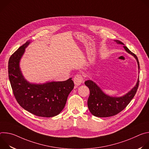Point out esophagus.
<instances>
[{"instance_id": "esophagus-1", "label": "esophagus", "mask_w": 149, "mask_h": 149, "mask_svg": "<svg viewBox=\"0 0 149 149\" xmlns=\"http://www.w3.org/2000/svg\"><path fill=\"white\" fill-rule=\"evenodd\" d=\"M84 79V77L81 74H77L75 76V77L74 78V84L76 85V86H79V85L82 83V82L83 81Z\"/></svg>"}]
</instances>
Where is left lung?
I'll return each instance as SVG.
<instances>
[{"instance_id":"8db88e82","label":"left lung","mask_w":149,"mask_h":149,"mask_svg":"<svg viewBox=\"0 0 149 149\" xmlns=\"http://www.w3.org/2000/svg\"><path fill=\"white\" fill-rule=\"evenodd\" d=\"M117 44H124L120 40H116ZM125 50L132 55L137 60L139 70L140 68L139 62L137 56L132 52L127 47L123 46ZM90 91L88 99V107L91 113L98 117H108L115 116L123 110L134 97L139 87V78L136 85L129 93L123 96L119 97H110L105 94L97 85L91 80H87L85 82Z\"/></svg>"}]
</instances>
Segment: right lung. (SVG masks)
I'll return each mask as SVG.
<instances>
[{
    "mask_svg": "<svg viewBox=\"0 0 149 149\" xmlns=\"http://www.w3.org/2000/svg\"><path fill=\"white\" fill-rule=\"evenodd\" d=\"M29 44L27 41L9 58L8 74L13 93L19 104L29 113L42 117H54L64 108L74 82L71 78L42 84L27 81L21 72L19 62Z\"/></svg>",
    "mask_w": 149,
    "mask_h": 149,
    "instance_id": "add662e5",
    "label": "right lung"
}]
</instances>
